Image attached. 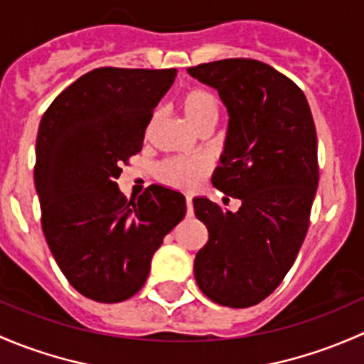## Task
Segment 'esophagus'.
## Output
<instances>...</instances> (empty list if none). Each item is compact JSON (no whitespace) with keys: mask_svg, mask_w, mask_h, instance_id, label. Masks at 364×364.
I'll return each instance as SVG.
<instances>
[{"mask_svg":"<svg viewBox=\"0 0 364 364\" xmlns=\"http://www.w3.org/2000/svg\"><path fill=\"white\" fill-rule=\"evenodd\" d=\"M186 205H187V213L191 215V212H193V200H191V196L186 198Z\"/></svg>","mask_w":364,"mask_h":364,"instance_id":"1","label":"esophagus"}]
</instances>
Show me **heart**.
<instances>
[{
  "label": "heart",
  "instance_id": "1",
  "mask_svg": "<svg viewBox=\"0 0 364 364\" xmlns=\"http://www.w3.org/2000/svg\"><path fill=\"white\" fill-rule=\"evenodd\" d=\"M181 108L187 121L200 127L208 121H217L219 101L207 89H189L182 95ZM212 163L203 156H181L164 161L159 166V177L170 186L191 191L198 187L210 173Z\"/></svg>",
  "mask_w": 364,
  "mask_h": 364
}]
</instances>
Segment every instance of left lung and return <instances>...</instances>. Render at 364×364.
I'll list each match as a JSON object with an SVG mask.
<instances>
[{
  "instance_id": "left-lung-1",
  "label": "left lung",
  "mask_w": 364,
  "mask_h": 364,
  "mask_svg": "<svg viewBox=\"0 0 364 364\" xmlns=\"http://www.w3.org/2000/svg\"><path fill=\"white\" fill-rule=\"evenodd\" d=\"M219 92L228 133L213 187L242 201L230 212L194 198L208 242L194 259L201 293L231 309L257 305L293 266L319 183L317 134L301 89L256 59L187 68Z\"/></svg>"
}]
</instances>
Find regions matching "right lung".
Segmentation results:
<instances>
[{"instance_id":"right-lung-1","label":"right lung","mask_w":364,"mask_h":364,"mask_svg":"<svg viewBox=\"0 0 364 364\" xmlns=\"http://www.w3.org/2000/svg\"><path fill=\"white\" fill-rule=\"evenodd\" d=\"M177 70L96 68L52 101L36 136L35 187L47 245L85 298L119 303L141 289L154 252L186 215V198L152 186L119 191Z\"/></svg>"}]
</instances>
